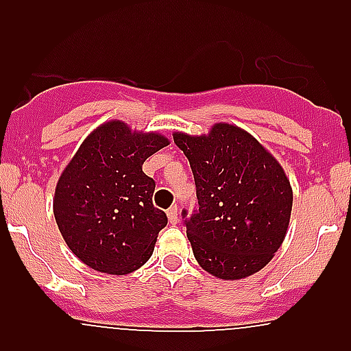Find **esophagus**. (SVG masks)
<instances>
[{"instance_id": "1", "label": "esophagus", "mask_w": 351, "mask_h": 351, "mask_svg": "<svg viewBox=\"0 0 351 351\" xmlns=\"http://www.w3.org/2000/svg\"><path fill=\"white\" fill-rule=\"evenodd\" d=\"M166 214H168V221L171 222V224H176V222H178V207H176V205H171Z\"/></svg>"}]
</instances>
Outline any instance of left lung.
Listing matches in <instances>:
<instances>
[{"label":"left lung","instance_id":"obj_1","mask_svg":"<svg viewBox=\"0 0 351 351\" xmlns=\"http://www.w3.org/2000/svg\"><path fill=\"white\" fill-rule=\"evenodd\" d=\"M189 158L198 208L186 217V236L198 265L224 280L250 277L284 243L292 212L285 171L251 134L215 123L207 136L173 134Z\"/></svg>","mask_w":351,"mask_h":351}]
</instances>
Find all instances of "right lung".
I'll list each match as a JSON object with an SVG mask.
<instances>
[{
    "mask_svg": "<svg viewBox=\"0 0 351 351\" xmlns=\"http://www.w3.org/2000/svg\"><path fill=\"white\" fill-rule=\"evenodd\" d=\"M168 144L120 120L104 123L81 144L56 186L54 217L84 265L125 275L149 260L168 217L153 205L156 183L143 165Z\"/></svg>",
    "mask_w": 351,
    "mask_h": 351,
    "instance_id": "right-lung-1",
    "label": "right lung"
}]
</instances>
